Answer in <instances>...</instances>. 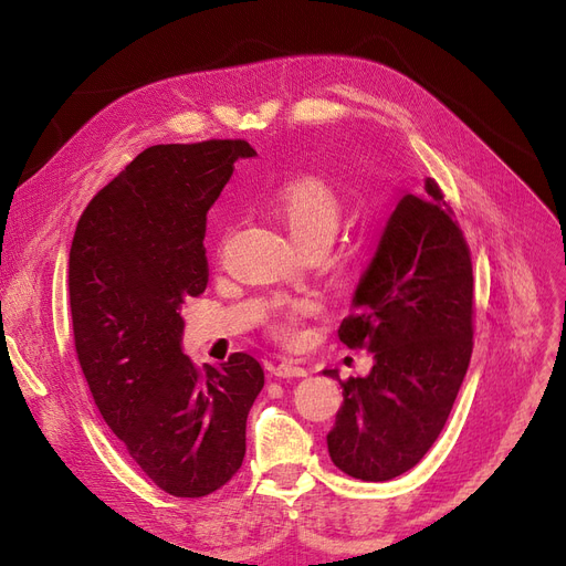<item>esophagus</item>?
I'll return each mask as SVG.
<instances>
[{
	"instance_id": "34e87169",
	"label": "esophagus",
	"mask_w": 566,
	"mask_h": 566,
	"mask_svg": "<svg viewBox=\"0 0 566 566\" xmlns=\"http://www.w3.org/2000/svg\"><path fill=\"white\" fill-rule=\"evenodd\" d=\"M270 375H275V378H305L307 370L303 366H298L296 361L284 359L275 366H270Z\"/></svg>"
}]
</instances>
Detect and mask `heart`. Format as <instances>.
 <instances>
[{
	"instance_id": "obj_1",
	"label": "heart",
	"mask_w": 566,
	"mask_h": 566,
	"mask_svg": "<svg viewBox=\"0 0 566 566\" xmlns=\"http://www.w3.org/2000/svg\"><path fill=\"white\" fill-rule=\"evenodd\" d=\"M272 212L286 226L296 244L322 240L331 244L343 219V200L336 188L322 177H298L286 181L270 198ZM315 312L307 298L282 301L270 319V333L280 340H296L301 322Z\"/></svg>"
}]
</instances>
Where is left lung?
Here are the masks:
<instances>
[{
  "mask_svg": "<svg viewBox=\"0 0 566 566\" xmlns=\"http://www.w3.org/2000/svg\"><path fill=\"white\" fill-rule=\"evenodd\" d=\"M340 340L373 352L366 378L340 380L328 454L352 478L410 471L443 431L473 352L469 244L433 179L403 193L352 298Z\"/></svg>",
  "mask_w": 566,
  "mask_h": 566,
  "instance_id": "8db88e82",
  "label": "left lung"
}]
</instances>
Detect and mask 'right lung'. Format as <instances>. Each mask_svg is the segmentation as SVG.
<instances>
[{
    "instance_id": "right-lung-1",
    "label": "right lung",
    "mask_w": 566,
    "mask_h": 566,
    "mask_svg": "<svg viewBox=\"0 0 566 566\" xmlns=\"http://www.w3.org/2000/svg\"><path fill=\"white\" fill-rule=\"evenodd\" d=\"M244 139L156 144L83 209L70 249L74 347L95 406L133 462L172 496L238 473L263 389L244 352L198 368L181 352V305L207 286L205 223Z\"/></svg>"
}]
</instances>
